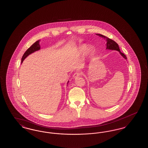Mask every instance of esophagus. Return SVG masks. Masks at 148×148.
<instances>
[{
  "label": "esophagus",
  "mask_w": 148,
  "mask_h": 148,
  "mask_svg": "<svg viewBox=\"0 0 148 148\" xmlns=\"http://www.w3.org/2000/svg\"><path fill=\"white\" fill-rule=\"evenodd\" d=\"M81 74H82V73H80V71H77V72H75V73L74 74L73 77H74V78H76V77H79Z\"/></svg>",
  "instance_id": "esophagus-1"
}]
</instances>
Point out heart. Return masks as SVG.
<instances>
[{
  "instance_id": "b5f03b06",
  "label": "heart",
  "mask_w": 148,
  "mask_h": 148,
  "mask_svg": "<svg viewBox=\"0 0 148 148\" xmlns=\"http://www.w3.org/2000/svg\"><path fill=\"white\" fill-rule=\"evenodd\" d=\"M85 48V46H83V47H82V50L84 49Z\"/></svg>"
}]
</instances>
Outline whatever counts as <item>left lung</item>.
<instances>
[{
    "label": "left lung",
    "instance_id": "1",
    "mask_svg": "<svg viewBox=\"0 0 148 148\" xmlns=\"http://www.w3.org/2000/svg\"><path fill=\"white\" fill-rule=\"evenodd\" d=\"M97 35H99L100 36H101L104 38H106V49H110V50H117L120 53V54L123 56V58H124L125 59H127V56H125V55H124L123 53H121L119 47V45L118 44L115 42V41H114L113 40H112L111 39L106 37V36H104V35H101V34H97Z\"/></svg>",
    "mask_w": 148,
    "mask_h": 148
}]
</instances>
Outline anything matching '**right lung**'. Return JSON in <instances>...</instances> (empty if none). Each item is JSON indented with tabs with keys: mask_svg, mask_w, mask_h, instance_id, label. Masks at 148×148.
I'll return each mask as SVG.
<instances>
[{
	"mask_svg": "<svg viewBox=\"0 0 148 148\" xmlns=\"http://www.w3.org/2000/svg\"><path fill=\"white\" fill-rule=\"evenodd\" d=\"M40 49V47L39 45V40L36 41V42H34L30 48H29L27 50V51L24 53V55L22 56L21 58V63L23 62V60L28 56L29 54L34 53L35 51L39 50ZM69 83V82H68V83Z\"/></svg>",
	"mask_w": 148,
	"mask_h": 148,
	"instance_id": "1",
	"label": "right lung"
}]
</instances>
